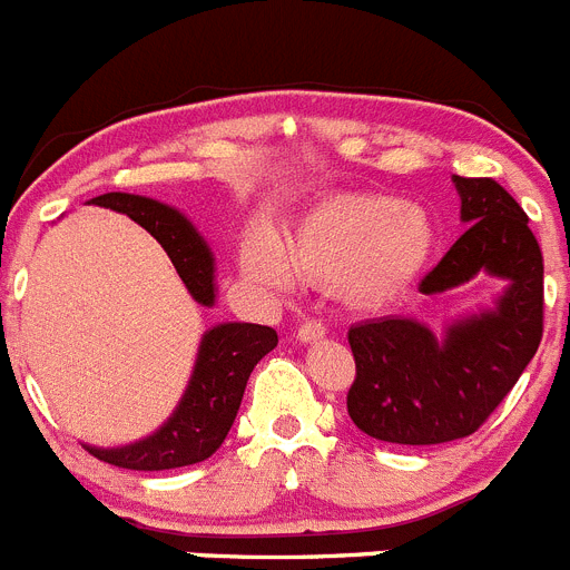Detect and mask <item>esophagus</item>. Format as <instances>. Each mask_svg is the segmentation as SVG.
Masks as SVG:
<instances>
[{
    "label": "esophagus",
    "mask_w": 570,
    "mask_h": 570,
    "mask_svg": "<svg viewBox=\"0 0 570 570\" xmlns=\"http://www.w3.org/2000/svg\"><path fill=\"white\" fill-rule=\"evenodd\" d=\"M325 322L322 320H305L299 325V331H296V340L299 342H320L322 336H325Z\"/></svg>",
    "instance_id": "1"
}]
</instances>
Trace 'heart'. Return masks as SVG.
<instances>
[{"label": "heart", "mask_w": 570, "mask_h": 570, "mask_svg": "<svg viewBox=\"0 0 570 570\" xmlns=\"http://www.w3.org/2000/svg\"><path fill=\"white\" fill-rule=\"evenodd\" d=\"M434 250V225L420 205L385 194L322 196L288 228L285 239H250L245 271L288 288L296 276L340 279L360 302H387L422 274Z\"/></svg>", "instance_id": "obj_1"}]
</instances>
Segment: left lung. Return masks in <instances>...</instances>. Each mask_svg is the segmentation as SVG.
Wrapping results in <instances>:
<instances>
[{"mask_svg":"<svg viewBox=\"0 0 570 570\" xmlns=\"http://www.w3.org/2000/svg\"><path fill=\"white\" fill-rule=\"evenodd\" d=\"M465 234L422 294L460 288L476 274L505 279L493 308L451 322L445 334L407 316L347 331L356 380L347 414L362 434L394 445H440L473 434L508 396L542 340V250L525 210L493 179L454 176Z\"/></svg>","mask_w":570,"mask_h":570,"instance_id":"left-lung-1","label":"left lung"}]
</instances>
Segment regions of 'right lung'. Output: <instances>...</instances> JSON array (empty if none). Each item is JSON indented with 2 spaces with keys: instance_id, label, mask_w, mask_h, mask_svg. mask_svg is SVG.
Returning a JSON list of instances; mask_svg holds the SVG:
<instances>
[{
  "instance_id": "1",
  "label": "right lung",
  "mask_w": 570,
  "mask_h": 570,
  "mask_svg": "<svg viewBox=\"0 0 570 570\" xmlns=\"http://www.w3.org/2000/svg\"><path fill=\"white\" fill-rule=\"evenodd\" d=\"M90 203L130 216L136 225H142L170 256L188 294L205 308L214 305V254L199 230L188 223V216L148 196L119 194V190L94 196ZM276 342L279 336L268 325H250V322L214 325L199 342L194 374L183 400L159 431L122 448H85L97 460L128 471H168V468L208 460L234 425L250 371L262 356L274 351Z\"/></svg>"
}]
</instances>
